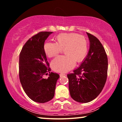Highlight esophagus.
<instances>
[{
    "instance_id": "esophagus-1",
    "label": "esophagus",
    "mask_w": 122,
    "mask_h": 122,
    "mask_svg": "<svg viewBox=\"0 0 122 122\" xmlns=\"http://www.w3.org/2000/svg\"><path fill=\"white\" fill-rule=\"evenodd\" d=\"M66 74H63V73H61L60 74V77H61V76H65Z\"/></svg>"
}]
</instances>
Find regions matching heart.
<instances>
[{
    "label": "heart",
    "mask_w": 122,
    "mask_h": 122,
    "mask_svg": "<svg viewBox=\"0 0 122 122\" xmlns=\"http://www.w3.org/2000/svg\"><path fill=\"white\" fill-rule=\"evenodd\" d=\"M63 49L66 55L56 57L51 63L55 71L65 73L73 68L75 61L83 60L88 52V41L85 36L77 33H62L56 37V43L46 42L44 46L49 57L56 56Z\"/></svg>",
    "instance_id": "1"
}]
</instances>
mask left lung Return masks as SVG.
Wrapping results in <instances>:
<instances>
[{
    "instance_id": "8db88e82",
    "label": "left lung",
    "mask_w": 122,
    "mask_h": 122,
    "mask_svg": "<svg viewBox=\"0 0 122 122\" xmlns=\"http://www.w3.org/2000/svg\"><path fill=\"white\" fill-rule=\"evenodd\" d=\"M88 55L73 73L67 75L71 97L76 102L88 103L102 92L108 73V57L100 40L89 33Z\"/></svg>"
}]
</instances>
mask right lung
I'll return each instance as SVG.
<instances>
[{"mask_svg":"<svg viewBox=\"0 0 122 122\" xmlns=\"http://www.w3.org/2000/svg\"><path fill=\"white\" fill-rule=\"evenodd\" d=\"M51 32H41L33 36L19 55V78L24 92L34 102L44 103L54 97L58 74L52 73L44 50L45 40ZM48 72V79L43 76Z\"/></svg>","mask_w":122,"mask_h":122,"instance_id":"obj_1","label":"right lung"}]
</instances>
